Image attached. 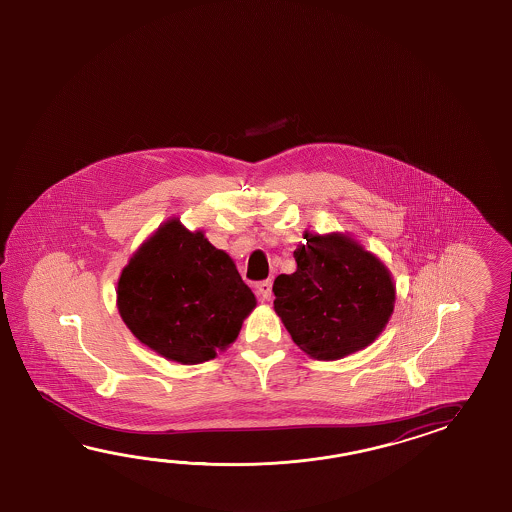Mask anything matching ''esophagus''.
I'll use <instances>...</instances> for the list:
<instances>
[{"instance_id":"obj_1","label":"esophagus","mask_w":512,"mask_h":512,"mask_svg":"<svg viewBox=\"0 0 512 512\" xmlns=\"http://www.w3.org/2000/svg\"><path fill=\"white\" fill-rule=\"evenodd\" d=\"M271 280H263V282L256 283V293L260 296L263 302H269L271 300Z\"/></svg>"}]
</instances>
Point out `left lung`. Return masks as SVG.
Returning a JSON list of instances; mask_svg holds the SVG:
<instances>
[{
  "label": "left lung",
  "mask_w": 512,
  "mask_h": 512,
  "mask_svg": "<svg viewBox=\"0 0 512 512\" xmlns=\"http://www.w3.org/2000/svg\"><path fill=\"white\" fill-rule=\"evenodd\" d=\"M294 251L296 271L280 274L274 309L294 344L318 360H335L370 346L393 313L395 287L373 254L344 236L305 232Z\"/></svg>",
  "instance_id": "8db88e82"
}]
</instances>
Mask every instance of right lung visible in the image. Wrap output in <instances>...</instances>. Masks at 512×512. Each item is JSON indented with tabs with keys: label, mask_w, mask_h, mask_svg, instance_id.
Wrapping results in <instances>:
<instances>
[{
	"label": "right lung",
	"mask_w": 512,
	"mask_h": 512,
	"mask_svg": "<svg viewBox=\"0 0 512 512\" xmlns=\"http://www.w3.org/2000/svg\"><path fill=\"white\" fill-rule=\"evenodd\" d=\"M131 333L166 359L199 364L232 344L256 305L229 254L172 219L142 245L119 280Z\"/></svg>",
	"instance_id": "add662e5"
}]
</instances>
